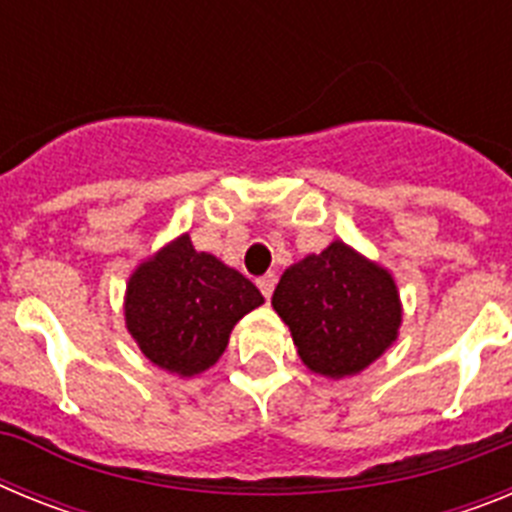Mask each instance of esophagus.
<instances>
[{
  "instance_id": "1",
  "label": "esophagus",
  "mask_w": 512,
  "mask_h": 512,
  "mask_svg": "<svg viewBox=\"0 0 512 512\" xmlns=\"http://www.w3.org/2000/svg\"><path fill=\"white\" fill-rule=\"evenodd\" d=\"M256 284H259L261 295H264L266 300H269L271 292H274V284H277V274H274V271H269V274H264V277L256 279Z\"/></svg>"
}]
</instances>
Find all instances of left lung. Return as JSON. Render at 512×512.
I'll list each match as a JSON object with an SVG mask.
<instances>
[{
    "instance_id": "obj_1",
    "label": "left lung",
    "mask_w": 512,
    "mask_h": 512,
    "mask_svg": "<svg viewBox=\"0 0 512 512\" xmlns=\"http://www.w3.org/2000/svg\"><path fill=\"white\" fill-rule=\"evenodd\" d=\"M271 305L292 330L300 359L325 377L366 369L395 341L402 320L390 274L341 241L289 266Z\"/></svg>"
}]
</instances>
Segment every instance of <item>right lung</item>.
I'll use <instances>...</instances> for the list:
<instances>
[{
  "instance_id": "obj_1",
  "label": "right lung",
  "mask_w": 512,
  "mask_h": 512,
  "mask_svg": "<svg viewBox=\"0 0 512 512\" xmlns=\"http://www.w3.org/2000/svg\"><path fill=\"white\" fill-rule=\"evenodd\" d=\"M261 302L241 271L194 251L182 235L130 277L125 320L153 364L192 377L223 356L233 325Z\"/></svg>"
}]
</instances>
